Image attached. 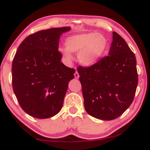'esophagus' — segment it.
<instances>
[{"label": "esophagus", "mask_w": 150, "mask_h": 150, "mask_svg": "<svg viewBox=\"0 0 150 150\" xmlns=\"http://www.w3.org/2000/svg\"><path fill=\"white\" fill-rule=\"evenodd\" d=\"M74 75H75V79H79V73L77 72V71H75Z\"/></svg>", "instance_id": "obj_1"}]
</instances>
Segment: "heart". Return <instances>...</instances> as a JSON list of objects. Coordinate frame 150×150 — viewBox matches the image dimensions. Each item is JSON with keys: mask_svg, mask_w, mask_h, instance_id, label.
<instances>
[{"mask_svg": "<svg viewBox=\"0 0 150 150\" xmlns=\"http://www.w3.org/2000/svg\"><path fill=\"white\" fill-rule=\"evenodd\" d=\"M66 47L60 49L64 56L68 60L72 59L70 52L78 53L79 62L85 66L96 63L106 48L107 42L105 38L96 33L75 35L67 38Z\"/></svg>", "mask_w": 150, "mask_h": 150, "instance_id": "obj_1", "label": "heart"}]
</instances>
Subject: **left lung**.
Here are the masks:
<instances>
[{"instance_id":"left-lung-1","label":"left lung","mask_w":150,"mask_h":150,"mask_svg":"<svg viewBox=\"0 0 150 150\" xmlns=\"http://www.w3.org/2000/svg\"><path fill=\"white\" fill-rule=\"evenodd\" d=\"M135 54L113 32L109 55L89 67L79 66L84 108L96 119L111 120L129 107L138 84Z\"/></svg>"}]
</instances>
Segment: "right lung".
<instances>
[{"mask_svg":"<svg viewBox=\"0 0 150 150\" xmlns=\"http://www.w3.org/2000/svg\"><path fill=\"white\" fill-rule=\"evenodd\" d=\"M69 27L40 30L25 39L12 62V86L22 109L37 119H47L62 107L75 70L60 62V35Z\"/></svg>","mask_w":150,"mask_h":150,"instance_id":"obj_1","label":"right lung"}]
</instances>
